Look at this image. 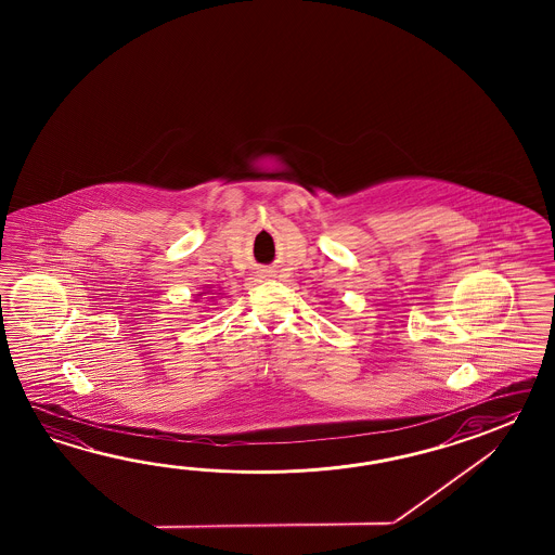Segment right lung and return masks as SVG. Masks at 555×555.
Listing matches in <instances>:
<instances>
[{
    "instance_id": "obj_1",
    "label": "right lung",
    "mask_w": 555,
    "mask_h": 555,
    "mask_svg": "<svg viewBox=\"0 0 555 555\" xmlns=\"http://www.w3.org/2000/svg\"><path fill=\"white\" fill-rule=\"evenodd\" d=\"M214 295L216 294H214L212 287H208V289H202V292H198L194 301H198V299H202V297H204L206 301H216V299H214Z\"/></svg>"
}]
</instances>
